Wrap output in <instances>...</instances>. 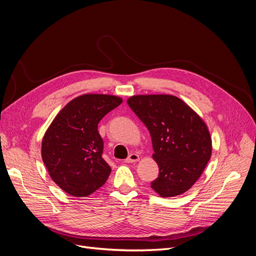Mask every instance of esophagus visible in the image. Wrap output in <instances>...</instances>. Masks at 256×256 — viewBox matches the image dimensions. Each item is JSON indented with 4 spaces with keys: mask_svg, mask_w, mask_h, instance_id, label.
I'll use <instances>...</instances> for the list:
<instances>
[{
    "mask_svg": "<svg viewBox=\"0 0 256 256\" xmlns=\"http://www.w3.org/2000/svg\"><path fill=\"white\" fill-rule=\"evenodd\" d=\"M138 160V154L131 152L128 156V158L125 160V162H127V164H131V162H136Z\"/></svg>",
    "mask_w": 256,
    "mask_h": 256,
    "instance_id": "34e87169",
    "label": "esophagus"
}]
</instances>
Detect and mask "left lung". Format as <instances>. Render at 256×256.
Segmentation results:
<instances>
[{
    "label": "left lung",
    "mask_w": 256,
    "mask_h": 256,
    "mask_svg": "<svg viewBox=\"0 0 256 256\" xmlns=\"http://www.w3.org/2000/svg\"><path fill=\"white\" fill-rule=\"evenodd\" d=\"M127 104L152 136L159 175L150 187L162 198L189 190L212 156V138L205 122L172 95H138Z\"/></svg>",
    "instance_id": "1"
}]
</instances>
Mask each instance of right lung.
Here are the masks:
<instances>
[{
    "mask_svg": "<svg viewBox=\"0 0 256 256\" xmlns=\"http://www.w3.org/2000/svg\"><path fill=\"white\" fill-rule=\"evenodd\" d=\"M120 104L116 96L82 95L53 120L44 136L42 157L53 182L68 194L88 196L106 184L111 168L102 158L98 122Z\"/></svg>",
    "mask_w": 256,
    "mask_h": 256,
    "instance_id": "obj_1",
    "label": "right lung"
}]
</instances>
